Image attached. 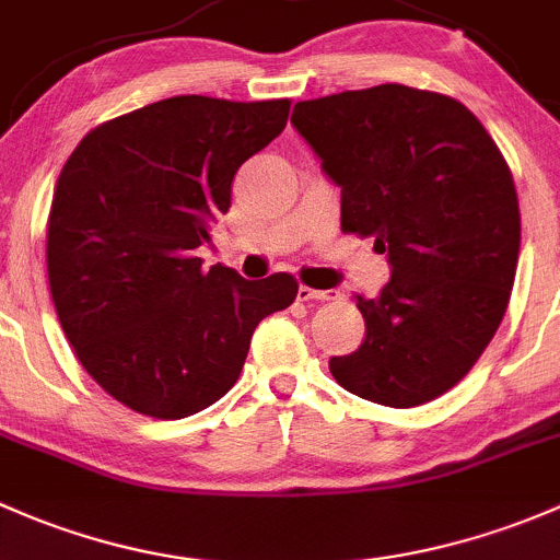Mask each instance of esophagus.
Returning <instances> with one entry per match:
<instances>
[{
	"mask_svg": "<svg viewBox=\"0 0 560 560\" xmlns=\"http://www.w3.org/2000/svg\"><path fill=\"white\" fill-rule=\"evenodd\" d=\"M337 296H339V291H334V288H328V291H315V288L299 285V291H296L299 302H334Z\"/></svg>",
	"mask_w": 560,
	"mask_h": 560,
	"instance_id": "1",
	"label": "esophagus"
}]
</instances>
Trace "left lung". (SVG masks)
<instances>
[{
    "label": "left lung",
    "instance_id": "obj_1",
    "mask_svg": "<svg viewBox=\"0 0 560 560\" xmlns=\"http://www.w3.org/2000/svg\"><path fill=\"white\" fill-rule=\"evenodd\" d=\"M291 124L342 188V232L390 264L380 296H355L366 339L328 361L334 380L385 407L436 399L510 304L521 207L504 155L460 102L399 83L296 102Z\"/></svg>",
    "mask_w": 560,
    "mask_h": 560
}]
</instances>
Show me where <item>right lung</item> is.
<instances>
[{
	"mask_svg": "<svg viewBox=\"0 0 560 560\" xmlns=\"http://www.w3.org/2000/svg\"><path fill=\"white\" fill-rule=\"evenodd\" d=\"M288 100L172 96L96 126L56 183L48 282L69 345L120 405L161 420L215 405L256 326L296 299L196 256L237 170L285 129Z\"/></svg>",
	"mask_w": 560,
	"mask_h": 560,
	"instance_id": "right-lung-1",
	"label": "right lung"
}]
</instances>
